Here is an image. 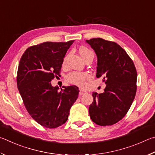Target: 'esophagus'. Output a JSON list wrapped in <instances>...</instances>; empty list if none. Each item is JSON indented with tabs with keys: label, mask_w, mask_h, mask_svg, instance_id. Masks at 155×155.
<instances>
[{
	"label": "esophagus",
	"mask_w": 155,
	"mask_h": 155,
	"mask_svg": "<svg viewBox=\"0 0 155 155\" xmlns=\"http://www.w3.org/2000/svg\"><path fill=\"white\" fill-rule=\"evenodd\" d=\"M86 93H87V92H86V91H84V90H82V89H80V93H79V94H80V96L83 95V94H85Z\"/></svg>",
	"instance_id": "1"
}]
</instances>
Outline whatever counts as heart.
Segmentation results:
<instances>
[{
    "mask_svg": "<svg viewBox=\"0 0 155 155\" xmlns=\"http://www.w3.org/2000/svg\"><path fill=\"white\" fill-rule=\"evenodd\" d=\"M79 52L84 59L88 56L91 54H93V51L88 48L86 47H81L79 49ZM67 60V57H64L63 59V64L65 63ZM91 77V75L86 72H80V71H72L69 73L66 76V80L72 84L76 86H82L84 84L85 80Z\"/></svg>",
    "mask_w": 155,
    "mask_h": 155,
    "instance_id": "obj_1",
    "label": "heart"
}]
</instances>
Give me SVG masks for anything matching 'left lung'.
<instances>
[{"instance_id":"8db88e82","label":"left lung","mask_w":155,"mask_h":155,"mask_svg":"<svg viewBox=\"0 0 155 155\" xmlns=\"http://www.w3.org/2000/svg\"><path fill=\"white\" fill-rule=\"evenodd\" d=\"M97 56V78L106 84L104 93H93L91 120L100 126L118 123L127 114L137 91V71L132 59L118 43L93 38L86 40Z\"/></svg>"}]
</instances>
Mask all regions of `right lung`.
Wrapping results in <instances>:
<instances>
[{
    "instance_id": "add662e5",
    "label": "right lung",
    "mask_w": 155,
    "mask_h": 155,
    "mask_svg": "<svg viewBox=\"0 0 155 155\" xmlns=\"http://www.w3.org/2000/svg\"><path fill=\"white\" fill-rule=\"evenodd\" d=\"M74 40L44 42L29 47L19 62L17 86L26 110L41 126L54 129L66 123L79 94L76 86L58 91L51 81L61 75L67 50Z\"/></svg>"
}]
</instances>
